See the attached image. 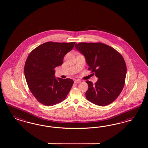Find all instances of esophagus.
I'll return each instance as SVG.
<instances>
[{"label": "esophagus", "instance_id": "obj_1", "mask_svg": "<svg viewBox=\"0 0 148 148\" xmlns=\"http://www.w3.org/2000/svg\"><path fill=\"white\" fill-rule=\"evenodd\" d=\"M81 82V80H79V79H76V80H75L74 83H79Z\"/></svg>", "mask_w": 148, "mask_h": 148}]
</instances>
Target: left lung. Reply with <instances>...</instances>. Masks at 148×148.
Returning a JSON list of instances; mask_svg holds the SVG:
<instances>
[{
    "label": "left lung",
    "instance_id": "left-lung-1",
    "mask_svg": "<svg viewBox=\"0 0 148 148\" xmlns=\"http://www.w3.org/2000/svg\"><path fill=\"white\" fill-rule=\"evenodd\" d=\"M75 47L84 56L88 70L98 78L95 84L86 81V99L100 106L110 104L125 84L127 69L123 56L114 48L100 42L76 43Z\"/></svg>",
    "mask_w": 148,
    "mask_h": 148
}]
</instances>
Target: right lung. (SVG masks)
Here are the masks:
<instances>
[{
  "mask_svg": "<svg viewBox=\"0 0 148 148\" xmlns=\"http://www.w3.org/2000/svg\"><path fill=\"white\" fill-rule=\"evenodd\" d=\"M75 42H47L35 48L29 54L24 66V75L29 88L35 99L42 105L51 106L64 100L73 81L56 78V67L74 47Z\"/></svg>",
  "mask_w": 148,
  "mask_h": 148,
  "instance_id": "1",
  "label": "right lung"
}]
</instances>
